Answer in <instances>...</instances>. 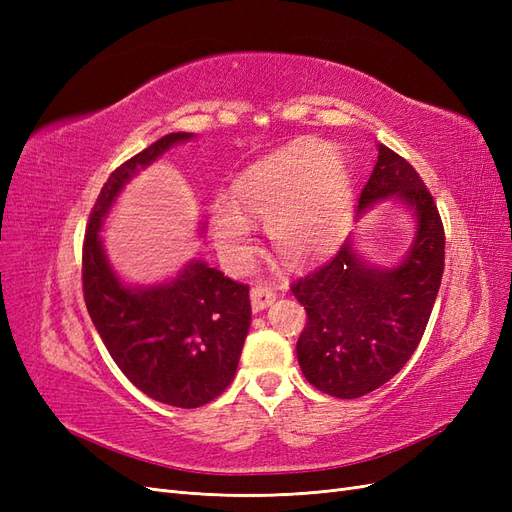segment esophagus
Returning a JSON list of instances; mask_svg holds the SVG:
<instances>
[{"mask_svg":"<svg viewBox=\"0 0 512 512\" xmlns=\"http://www.w3.org/2000/svg\"><path fill=\"white\" fill-rule=\"evenodd\" d=\"M277 297V292L273 286L269 284H256L250 292V299H252V307L254 312H260V309H267Z\"/></svg>","mask_w":512,"mask_h":512,"instance_id":"esophagus-1","label":"esophagus"}]
</instances>
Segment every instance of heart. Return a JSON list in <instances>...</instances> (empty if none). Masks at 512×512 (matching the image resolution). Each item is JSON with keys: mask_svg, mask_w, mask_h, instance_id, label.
I'll return each instance as SVG.
<instances>
[{"mask_svg": "<svg viewBox=\"0 0 512 512\" xmlns=\"http://www.w3.org/2000/svg\"><path fill=\"white\" fill-rule=\"evenodd\" d=\"M235 205L218 200L211 209L215 245L241 258L250 243V222H269L275 252L288 262L312 260L339 241L352 209V170L337 149L299 141L260 160L237 179Z\"/></svg>", "mask_w": 512, "mask_h": 512, "instance_id": "b5f03b06", "label": "heart"}]
</instances>
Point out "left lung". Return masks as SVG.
<instances>
[{
	"label": "left lung",
	"instance_id": "left-lung-1",
	"mask_svg": "<svg viewBox=\"0 0 512 512\" xmlns=\"http://www.w3.org/2000/svg\"><path fill=\"white\" fill-rule=\"evenodd\" d=\"M395 198L416 222L410 250L393 267L367 262L352 237L292 284L307 324L297 342L303 376L322 393L354 399L376 391L408 363L425 333L444 273V228L416 170L378 143V162L356 213Z\"/></svg>",
	"mask_w": 512,
	"mask_h": 512
}]
</instances>
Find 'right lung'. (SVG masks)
Segmentation results:
<instances>
[{"label": "right lung", "mask_w": 512, "mask_h": 512, "mask_svg": "<svg viewBox=\"0 0 512 512\" xmlns=\"http://www.w3.org/2000/svg\"><path fill=\"white\" fill-rule=\"evenodd\" d=\"M194 134L173 132L123 162L108 177L89 215L83 243V294L102 342L138 391L175 408H198L235 378L250 331V288L205 260H190L170 280L130 286L102 243V226L123 188ZM205 222H200V235Z\"/></svg>", "instance_id": "right-lung-1"}]
</instances>
